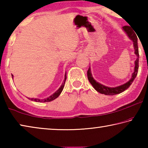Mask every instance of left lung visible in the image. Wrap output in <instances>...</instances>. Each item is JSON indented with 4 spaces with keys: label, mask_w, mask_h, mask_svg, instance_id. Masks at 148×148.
Here are the masks:
<instances>
[{
    "label": "left lung",
    "mask_w": 148,
    "mask_h": 148,
    "mask_svg": "<svg viewBox=\"0 0 148 148\" xmlns=\"http://www.w3.org/2000/svg\"><path fill=\"white\" fill-rule=\"evenodd\" d=\"M122 29L125 31V33L127 34L129 39L133 42V47L134 49V53L137 56L136 61H134V72H132L131 79L128 82L125 83L124 84L121 85V86L115 87H110L108 86H105L104 85L99 83L95 80L93 77L92 76L91 68H89L88 71H87V78L92 86L94 87V89L96 90L97 92H100L101 94H104L106 95H115L117 94H119L121 92H123L127 89H128L130 86L133 82L135 77H136V75L138 71V61H139V53H138V38L136 34L130 28L129 26H124L122 27Z\"/></svg>",
    "instance_id": "left-lung-1"
}]
</instances>
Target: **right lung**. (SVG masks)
Segmentation results:
<instances>
[{"mask_svg":"<svg viewBox=\"0 0 148 148\" xmlns=\"http://www.w3.org/2000/svg\"><path fill=\"white\" fill-rule=\"evenodd\" d=\"M12 78L14 77V76L12 74ZM66 72L65 73L64 75V79L63 80V82H62V85L61 86V87H59L57 91H56V92H54L53 94H52L51 96H49V97H47L46 99H34V98H28L29 99H31V101H34V102H50V101H52L55 100L56 99H57V97H58L60 94L61 93V92L62 91V89H63L64 87V84H65V81H66Z\"/></svg>","mask_w":148,"mask_h":148,"instance_id":"1","label":"right lung"}]
</instances>
